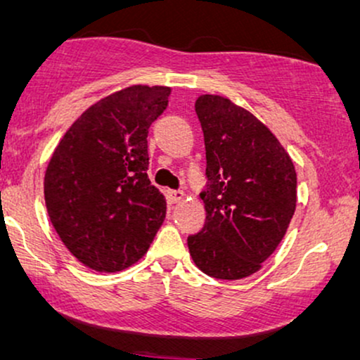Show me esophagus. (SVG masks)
<instances>
[{
    "mask_svg": "<svg viewBox=\"0 0 360 360\" xmlns=\"http://www.w3.org/2000/svg\"><path fill=\"white\" fill-rule=\"evenodd\" d=\"M167 197L170 203H180L185 198V193L181 190H168Z\"/></svg>",
    "mask_w": 360,
    "mask_h": 360,
    "instance_id": "1",
    "label": "esophagus"
}]
</instances>
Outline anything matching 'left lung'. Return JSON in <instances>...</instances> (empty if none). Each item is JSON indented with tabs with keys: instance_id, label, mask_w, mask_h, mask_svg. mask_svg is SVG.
Segmentation results:
<instances>
[{
	"instance_id": "8db88e82",
	"label": "left lung",
	"mask_w": 360,
	"mask_h": 360,
	"mask_svg": "<svg viewBox=\"0 0 360 360\" xmlns=\"http://www.w3.org/2000/svg\"><path fill=\"white\" fill-rule=\"evenodd\" d=\"M195 112L205 140L207 217L187 238L188 250L203 274L238 281L282 242L297 205V173L281 141L245 108L202 95Z\"/></svg>"
}]
</instances>
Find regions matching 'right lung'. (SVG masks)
Returning <instances> with one entry per match:
<instances>
[{
    "instance_id": "add662e5",
    "label": "right lung",
    "mask_w": 360,
    "mask_h": 360,
    "mask_svg": "<svg viewBox=\"0 0 360 360\" xmlns=\"http://www.w3.org/2000/svg\"><path fill=\"white\" fill-rule=\"evenodd\" d=\"M168 86L133 85L91 105L68 128L44 173V202L61 242L96 272H120L146 254L167 214L150 184L148 128Z\"/></svg>"
}]
</instances>
